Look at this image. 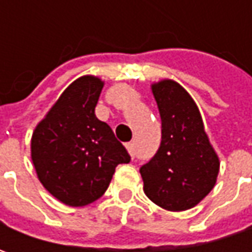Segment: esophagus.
<instances>
[{
  "instance_id": "34e87169",
  "label": "esophagus",
  "mask_w": 252,
  "mask_h": 252,
  "mask_svg": "<svg viewBox=\"0 0 252 252\" xmlns=\"http://www.w3.org/2000/svg\"><path fill=\"white\" fill-rule=\"evenodd\" d=\"M126 150L130 154L131 158H134V144H133V143H127V144H126Z\"/></svg>"
}]
</instances>
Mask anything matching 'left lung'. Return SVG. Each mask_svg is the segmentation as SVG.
I'll return each instance as SVG.
<instances>
[{
  "mask_svg": "<svg viewBox=\"0 0 252 252\" xmlns=\"http://www.w3.org/2000/svg\"><path fill=\"white\" fill-rule=\"evenodd\" d=\"M161 118V146L140 168L146 196L169 212H184L208 196L218 181L220 160L189 92L164 78L151 84Z\"/></svg>",
  "mask_w": 252,
  "mask_h": 252,
  "instance_id": "8db88e82",
  "label": "left lung"
}]
</instances>
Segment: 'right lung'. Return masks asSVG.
Instances as JSON below:
<instances>
[{
    "instance_id": "obj_1",
    "label": "right lung",
    "mask_w": 252,
    "mask_h": 252,
    "mask_svg": "<svg viewBox=\"0 0 252 252\" xmlns=\"http://www.w3.org/2000/svg\"><path fill=\"white\" fill-rule=\"evenodd\" d=\"M105 81L83 75L70 84L31 139L37 179L62 203L83 208L108 189L115 168L130 157L112 129L95 116Z\"/></svg>"
}]
</instances>
